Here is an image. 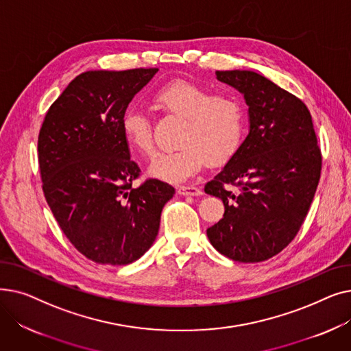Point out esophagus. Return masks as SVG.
Instances as JSON below:
<instances>
[{
    "mask_svg": "<svg viewBox=\"0 0 351 351\" xmlns=\"http://www.w3.org/2000/svg\"><path fill=\"white\" fill-rule=\"evenodd\" d=\"M178 193L182 195V196H199L204 192H202L199 188H195V186H179Z\"/></svg>",
    "mask_w": 351,
    "mask_h": 351,
    "instance_id": "34e87169",
    "label": "esophagus"
}]
</instances>
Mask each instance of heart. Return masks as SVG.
Returning a JSON list of instances; mask_svg holds the SVG:
<instances>
[{
  "label": "heart",
  "mask_w": 351,
  "mask_h": 351,
  "mask_svg": "<svg viewBox=\"0 0 351 351\" xmlns=\"http://www.w3.org/2000/svg\"><path fill=\"white\" fill-rule=\"evenodd\" d=\"M154 104L168 115L183 121L176 151L159 155L151 165L154 178L182 182L206 163L217 165L234 155L245 134V108L232 92H216L189 80H172L155 90ZM125 142L139 155L154 154L149 119L135 108L121 118Z\"/></svg>",
  "instance_id": "heart-1"
}]
</instances>
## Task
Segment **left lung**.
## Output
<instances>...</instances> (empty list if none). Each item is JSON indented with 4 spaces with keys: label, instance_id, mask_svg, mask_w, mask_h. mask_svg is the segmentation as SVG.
<instances>
[{
    "label": "left lung",
    "instance_id": "obj_1",
    "mask_svg": "<svg viewBox=\"0 0 351 351\" xmlns=\"http://www.w3.org/2000/svg\"><path fill=\"white\" fill-rule=\"evenodd\" d=\"M216 78L242 92L250 129L206 183L205 192L225 205L223 219L206 233L229 259L263 262L280 253L302 228L320 180L322 152L302 99L253 71H216Z\"/></svg>",
    "mask_w": 351,
    "mask_h": 351
}]
</instances>
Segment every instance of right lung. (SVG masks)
<instances>
[{"instance_id":"add662e5","label":"right lung","mask_w":351,"mask_h":351,"mask_svg":"<svg viewBox=\"0 0 351 351\" xmlns=\"http://www.w3.org/2000/svg\"><path fill=\"white\" fill-rule=\"evenodd\" d=\"M158 68L86 71L72 80L44 118L38 163L47 204L89 261L129 265L158 236L175 189L158 179L135 188L141 169L121 131L129 102Z\"/></svg>"}]
</instances>
